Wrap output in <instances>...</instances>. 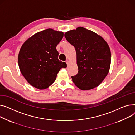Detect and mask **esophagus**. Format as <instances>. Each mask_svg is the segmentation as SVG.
I'll list each match as a JSON object with an SVG mask.
<instances>
[{
  "label": "esophagus",
  "instance_id": "obj_1",
  "mask_svg": "<svg viewBox=\"0 0 135 135\" xmlns=\"http://www.w3.org/2000/svg\"><path fill=\"white\" fill-rule=\"evenodd\" d=\"M66 64H67V65H69V61L68 60H66Z\"/></svg>",
  "mask_w": 135,
  "mask_h": 135
}]
</instances>
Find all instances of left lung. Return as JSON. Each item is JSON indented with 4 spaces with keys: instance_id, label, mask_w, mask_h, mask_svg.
<instances>
[{
    "instance_id": "1",
    "label": "left lung",
    "mask_w": 135,
    "mask_h": 135,
    "mask_svg": "<svg viewBox=\"0 0 135 135\" xmlns=\"http://www.w3.org/2000/svg\"><path fill=\"white\" fill-rule=\"evenodd\" d=\"M64 36L75 47L78 71L71 76L73 82L81 90L98 86L108 73L111 61L109 47L105 40L83 27L70 30Z\"/></svg>"
}]
</instances>
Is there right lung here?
Instances as JSON below:
<instances>
[{
    "instance_id": "right-lung-1",
    "label": "right lung",
    "mask_w": 135,
    "mask_h": 135,
    "mask_svg": "<svg viewBox=\"0 0 135 135\" xmlns=\"http://www.w3.org/2000/svg\"><path fill=\"white\" fill-rule=\"evenodd\" d=\"M64 34L47 29L33 35L23 44L18 54V65L27 82L39 89L47 88L55 80L65 62L58 59L56 49Z\"/></svg>"
}]
</instances>
